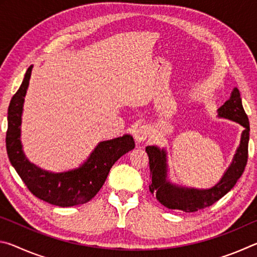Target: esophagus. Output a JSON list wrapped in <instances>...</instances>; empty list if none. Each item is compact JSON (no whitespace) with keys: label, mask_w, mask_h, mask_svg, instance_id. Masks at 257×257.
Here are the masks:
<instances>
[{"label":"esophagus","mask_w":257,"mask_h":257,"mask_svg":"<svg viewBox=\"0 0 257 257\" xmlns=\"http://www.w3.org/2000/svg\"><path fill=\"white\" fill-rule=\"evenodd\" d=\"M149 136H150V130L146 127V125L138 127L134 133V138L137 143H143L144 141H146Z\"/></svg>","instance_id":"34e87169"}]
</instances>
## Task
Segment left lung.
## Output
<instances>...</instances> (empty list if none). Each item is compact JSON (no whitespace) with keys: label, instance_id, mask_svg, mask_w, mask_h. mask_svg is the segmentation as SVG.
Returning a JSON list of instances; mask_svg holds the SVG:
<instances>
[{"label":"left lung","instance_id":"1","mask_svg":"<svg viewBox=\"0 0 257 257\" xmlns=\"http://www.w3.org/2000/svg\"><path fill=\"white\" fill-rule=\"evenodd\" d=\"M219 116L236 121L245 130L241 135L240 145L234 154L233 161L222 179L214 187L205 190L185 188L170 184L167 180V159L165 151L156 146H147L146 153L150 160L151 184L150 191L156 195L158 201L170 210H180L184 212H196L208 207L222 198L232 189L239 178L241 177L248 159L249 141V121L243 110L240 93L234 88L231 96L219 108Z\"/></svg>","mask_w":257,"mask_h":257}]
</instances>
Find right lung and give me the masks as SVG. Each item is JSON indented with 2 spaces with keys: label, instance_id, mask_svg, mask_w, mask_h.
<instances>
[{
  "label": "right lung",
  "instance_id": "obj_1",
  "mask_svg": "<svg viewBox=\"0 0 257 257\" xmlns=\"http://www.w3.org/2000/svg\"><path fill=\"white\" fill-rule=\"evenodd\" d=\"M33 66L26 71L23 84L12 96L8 108L6 137L9 160L30 193L56 206L69 207L85 204L96 195L105 182L112 165L123 154L135 149L130 135L101 142L88 160L76 170L52 173L30 163L21 149L20 125L24 97L27 92Z\"/></svg>",
  "mask_w": 257,
  "mask_h": 257
}]
</instances>
